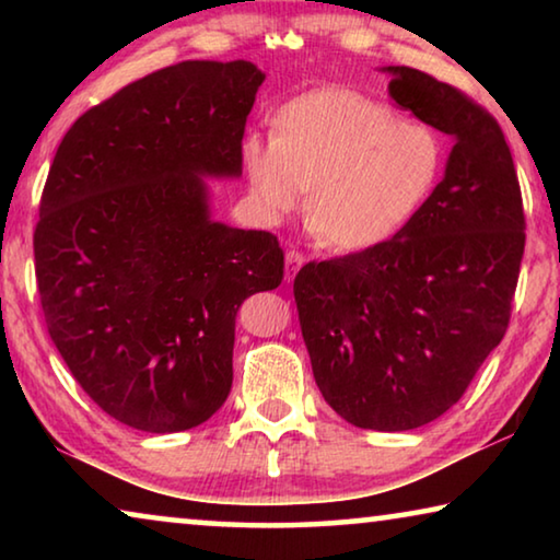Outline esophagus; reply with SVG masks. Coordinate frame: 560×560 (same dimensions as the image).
<instances>
[{"instance_id":"1","label":"esophagus","mask_w":560,"mask_h":560,"mask_svg":"<svg viewBox=\"0 0 560 560\" xmlns=\"http://www.w3.org/2000/svg\"><path fill=\"white\" fill-rule=\"evenodd\" d=\"M303 261H306V257H303L299 249L287 252V281H293V277H296L299 269L303 267Z\"/></svg>"}]
</instances>
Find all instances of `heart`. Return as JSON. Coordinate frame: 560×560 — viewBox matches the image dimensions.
Returning <instances> with one entry per match:
<instances>
[{
	"mask_svg": "<svg viewBox=\"0 0 560 560\" xmlns=\"http://www.w3.org/2000/svg\"><path fill=\"white\" fill-rule=\"evenodd\" d=\"M254 210L267 222L308 195V222L328 246L363 252L405 230L438 183V132L353 89L289 101L273 136L242 140Z\"/></svg>",
	"mask_w": 560,
	"mask_h": 560,
	"instance_id": "b5f03b06",
	"label": "heart"
}]
</instances>
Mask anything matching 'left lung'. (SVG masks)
<instances>
[{
  "instance_id": "1",
  "label": "left lung",
  "mask_w": 560,
  "mask_h": 560,
  "mask_svg": "<svg viewBox=\"0 0 560 560\" xmlns=\"http://www.w3.org/2000/svg\"><path fill=\"white\" fill-rule=\"evenodd\" d=\"M385 71L397 106L454 138L447 170L405 230L308 261L293 296L324 400L355 428L402 432L447 412L504 338L526 220L497 118L430 73Z\"/></svg>"
}]
</instances>
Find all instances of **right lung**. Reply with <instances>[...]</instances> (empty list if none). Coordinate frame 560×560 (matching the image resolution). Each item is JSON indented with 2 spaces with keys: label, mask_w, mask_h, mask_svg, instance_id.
I'll use <instances>...</instances> for the list:
<instances>
[{
  "label": "right lung",
  "mask_w": 560,
  "mask_h": 560,
  "mask_svg": "<svg viewBox=\"0 0 560 560\" xmlns=\"http://www.w3.org/2000/svg\"><path fill=\"white\" fill-rule=\"evenodd\" d=\"M261 81L249 61L167 66L83 113L54 155L34 230L46 328L132 430L210 420L232 387L236 311L283 279L277 236L212 222L202 183L242 175Z\"/></svg>",
  "instance_id": "obj_1"
}]
</instances>
